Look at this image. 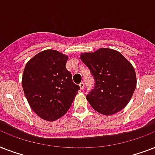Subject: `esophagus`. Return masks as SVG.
I'll return each instance as SVG.
<instances>
[{"label":"esophagus","instance_id":"34e87169","mask_svg":"<svg viewBox=\"0 0 155 155\" xmlns=\"http://www.w3.org/2000/svg\"><path fill=\"white\" fill-rule=\"evenodd\" d=\"M80 89H81V90L84 89V82L80 83Z\"/></svg>","mask_w":155,"mask_h":155}]
</instances>
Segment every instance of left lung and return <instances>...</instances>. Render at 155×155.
Masks as SVG:
<instances>
[{"instance_id": "1", "label": "left lung", "mask_w": 155, "mask_h": 155, "mask_svg": "<svg viewBox=\"0 0 155 155\" xmlns=\"http://www.w3.org/2000/svg\"><path fill=\"white\" fill-rule=\"evenodd\" d=\"M80 58L95 80L94 88L86 97L92 108L104 115L125 108L137 85L132 64L120 52L108 48L81 54Z\"/></svg>"}]
</instances>
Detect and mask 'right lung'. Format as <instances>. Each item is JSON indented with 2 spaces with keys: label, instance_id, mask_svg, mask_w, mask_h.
<instances>
[{
  "label": "right lung",
  "instance_id": "right-lung-1",
  "mask_svg": "<svg viewBox=\"0 0 155 155\" xmlns=\"http://www.w3.org/2000/svg\"><path fill=\"white\" fill-rule=\"evenodd\" d=\"M68 58L55 50H46L25 67L23 91L33 111L43 120L54 121L62 117L80 90L66 68Z\"/></svg>",
  "mask_w": 155,
  "mask_h": 155
}]
</instances>
